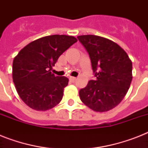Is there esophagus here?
Listing matches in <instances>:
<instances>
[{"label": "esophagus", "instance_id": "esophagus-1", "mask_svg": "<svg viewBox=\"0 0 148 148\" xmlns=\"http://www.w3.org/2000/svg\"><path fill=\"white\" fill-rule=\"evenodd\" d=\"M69 80H70V81H71V82H73V83H74V82H75V81H76L77 78H76V77H71Z\"/></svg>", "mask_w": 148, "mask_h": 148}]
</instances>
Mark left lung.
<instances>
[{
  "mask_svg": "<svg viewBox=\"0 0 148 148\" xmlns=\"http://www.w3.org/2000/svg\"><path fill=\"white\" fill-rule=\"evenodd\" d=\"M77 39L90 57L95 80L79 90L81 101L97 112L115 108L123 100L132 81V62L119 45L96 35Z\"/></svg>",
  "mask_w": 148,
  "mask_h": 148,
  "instance_id": "left-lung-1",
  "label": "left lung"
}]
</instances>
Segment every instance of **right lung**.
I'll use <instances>...</instances> for the list:
<instances>
[{"instance_id": "add662e5", "label": "right lung", "mask_w": 148, "mask_h": 148, "mask_svg": "<svg viewBox=\"0 0 148 148\" xmlns=\"http://www.w3.org/2000/svg\"><path fill=\"white\" fill-rule=\"evenodd\" d=\"M77 41L72 36H47L28 44L15 57L13 81L27 105L47 110L60 103L68 79L55 76L51 71L59 57Z\"/></svg>"}]
</instances>
